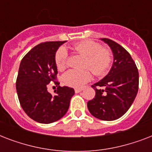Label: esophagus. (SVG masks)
I'll return each mask as SVG.
<instances>
[{
	"label": "esophagus",
	"instance_id": "esophagus-1",
	"mask_svg": "<svg viewBox=\"0 0 152 152\" xmlns=\"http://www.w3.org/2000/svg\"><path fill=\"white\" fill-rule=\"evenodd\" d=\"M82 91H83V89H82V88H76V89H75V92L80 93V92H81Z\"/></svg>",
	"mask_w": 152,
	"mask_h": 152
}]
</instances>
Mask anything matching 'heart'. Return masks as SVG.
Returning <instances> with one entry per match:
<instances>
[{
	"label": "heart",
	"instance_id": "heart-1",
	"mask_svg": "<svg viewBox=\"0 0 152 152\" xmlns=\"http://www.w3.org/2000/svg\"><path fill=\"white\" fill-rule=\"evenodd\" d=\"M72 48L80 54L86 57L85 67L90 68L97 76H103L110 67L112 57L107 49L102 48L101 45L91 40L77 42ZM68 53L64 48H60L55 55V62L57 69H64L66 66ZM91 79V73L85 70H69L63 76V82L65 85L72 88H82Z\"/></svg>",
	"mask_w": 152,
	"mask_h": 152
}]
</instances>
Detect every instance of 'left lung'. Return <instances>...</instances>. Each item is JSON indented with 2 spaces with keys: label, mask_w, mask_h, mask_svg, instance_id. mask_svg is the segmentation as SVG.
<instances>
[{
  "label": "left lung",
  "mask_w": 152,
  "mask_h": 152,
  "mask_svg": "<svg viewBox=\"0 0 152 152\" xmlns=\"http://www.w3.org/2000/svg\"><path fill=\"white\" fill-rule=\"evenodd\" d=\"M110 48L113 61L108 74L92 87L95 96L88 102V110L95 118L114 121L123 116L138 92L139 73L130 54L122 46L108 39H100ZM97 86L104 89H97Z\"/></svg>",
  "instance_id": "obj_1"
}]
</instances>
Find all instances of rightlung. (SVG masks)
Returning a JSON list of instances; mask_svg holds the SVG:
<instances>
[{"mask_svg": "<svg viewBox=\"0 0 152 152\" xmlns=\"http://www.w3.org/2000/svg\"><path fill=\"white\" fill-rule=\"evenodd\" d=\"M63 42H47L39 44L25 55L20 62L16 91L24 112L37 122L50 124L57 121L67 113L73 88L60 87L55 94L47 91V85L57 77L55 55Z\"/></svg>", "mask_w": 152, "mask_h": 152, "instance_id": "1", "label": "right lung"}]
</instances>
